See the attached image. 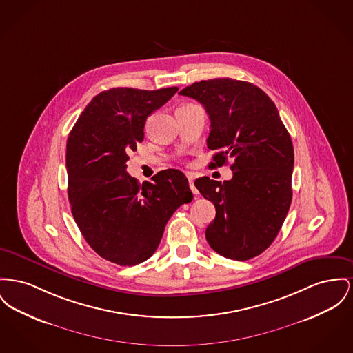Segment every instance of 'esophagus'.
I'll return each instance as SVG.
<instances>
[{
    "instance_id": "esophagus-1",
    "label": "esophagus",
    "mask_w": 353,
    "mask_h": 353,
    "mask_svg": "<svg viewBox=\"0 0 353 353\" xmlns=\"http://www.w3.org/2000/svg\"><path fill=\"white\" fill-rule=\"evenodd\" d=\"M188 181H189V187L192 189V192L194 193V194H197V189L194 187V184H193V180H194V176L192 174V173H188L187 174Z\"/></svg>"
}]
</instances>
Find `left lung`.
Here are the masks:
<instances>
[{
	"instance_id": "obj_1",
	"label": "left lung",
	"mask_w": 353,
	"mask_h": 353,
	"mask_svg": "<svg viewBox=\"0 0 353 353\" xmlns=\"http://www.w3.org/2000/svg\"><path fill=\"white\" fill-rule=\"evenodd\" d=\"M207 110V145L219 150L209 168L227 164L233 177L214 181L200 177L194 185L213 203L216 217L205 237L219 254L245 261L270 247L287 217L292 201L293 145L279 110L253 83L213 79L180 92Z\"/></svg>"
}]
</instances>
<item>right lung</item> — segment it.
<instances>
[{
	"label": "right lung",
	"mask_w": 353,
	"mask_h": 353,
	"mask_svg": "<svg viewBox=\"0 0 353 353\" xmlns=\"http://www.w3.org/2000/svg\"><path fill=\"white\" fill-rule=\"evenodd\" d=\"M179 90L112 88L86 105L66 143L68 197L72 214L92 249L130 267L159 247L168 220L192 201L185 174L165 169L143 185L126 161L144 140L146 119Z\"/></svg>",
	"instance_id": "right-lung-1"
}]
</instances>
